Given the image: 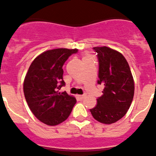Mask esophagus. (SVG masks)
Wrapping results in <instances>:
<instances>
[{
	"instance_id": "esophagus-1",
	"label": "esophagus",
	"mask_w": 156,
	"mask_h": 156,
	"mask_svg": "<svg viewBox=\"0 0 156 156\" xmlns=\"http://www.w3.org/2000/svg\"><path fill=\"white\" fill-rule=\"evenodd\" d=\"M85 97H86L85 95H78V98H79L80 99V100H83V99Z\"/></svg>"
}]
</instances>
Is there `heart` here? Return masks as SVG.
I'll list each match as a JSON object with an SVG mask.
<instances>
[{
  "label": "heart",
  "mask_w": 156,
  "mask_h": 156,
  "mask_svg": "<svg viewBox=\"0 0 156 156\" xmlns=\"http://www.w3.org/2000/svg\"><path fill=\"white\" fill-rule=\"evenodd\" d=\"M90 55H89V54H85L84 55H83V58H88V57H90Z\"/></svg>",
  "instance_id": "heart-1"
}]
</instances>
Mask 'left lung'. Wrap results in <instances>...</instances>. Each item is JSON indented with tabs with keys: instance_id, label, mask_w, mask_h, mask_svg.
<instances>
[{
	"instance_id": "left-lung-1",
	"label": "left lung",
	"mask_w": 156,
	"mask_h": 156,
	"mask_svg": "<svg viewBox=\"0 0 156 156\" xmlns=\"http://www.w3.org/2000/svg\"><path fill=\"white\" fill-rule=\"evenodd\" d=\"M99 62L98 83L104 87L97 105L90 109L95 119L112 124L126 115L134 94V80L126 59L108 47H95Z\"/></svg>"
}]
</instances>
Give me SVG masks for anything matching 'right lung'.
Here are the masks:
<instances>
[{"mask_svg": "<svg viewBox=\"0 0 156 156\" xmlns=\"http://www.w3.org/2000/svg\"><path fill=\"white\" fill-rule=\"evenodd\" d=\"M77 49L56 48L43 52L30 65L23 82L27 102L34 115L48 126L64 122L76 102L66 92L58 93L65 85L62 66Z\"/></svg>", "mask_w": 156, "mask_h": 156, "instance_id": "obj_1", "label": "right lung"}]
</instances>
